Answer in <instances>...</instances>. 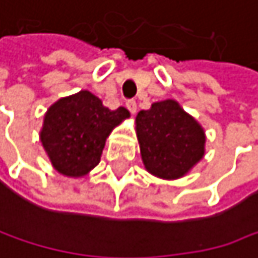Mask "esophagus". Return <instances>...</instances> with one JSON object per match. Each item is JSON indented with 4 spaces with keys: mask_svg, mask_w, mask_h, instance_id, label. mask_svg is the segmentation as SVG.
I'll use <instances>...</instances> for the list:
<instances>
[{
    "mask_svg": "<svg viewBox=\"0 0 258 258\" xmlns=\"http://www.w3.org/2000/svg\"><path fill=\"white\" fill-rule=\"evenodd\" d=\"M126 108L130 110V113L132 114H136V111H138V104H136V101H133V99H130V101H126Z\"/></svg>",
    "mask_w": 258,
    "mask_h": 258,
    "instance_id": "esophagus-1",
    "label": "esophagus"
}]
</instances>
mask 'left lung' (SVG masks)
Listing matches in <instances>:
<instances>
[{
  "mask_svg": "<svg viewBox=\"0 0 258 258\" xmlns=\"http://www.w3.org/2000/svg\"><path fill=\"white\" fill-rule=\"evenodd\" d=\"M136 136L145 169L162 180L187 175L206 154V132L175 99L153 102L136 116Z\"/></svg>",
  "mask_w": 258,
  "mask_h": 258,
  "instance_id": "1",
  "label": "left lung"
}]
</instances>
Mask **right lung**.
Masks as SVG:
<instances>
[{
    "label": "right lung",
    "mask_w": 258,
    "mask_h": 258,
    "mask_svg": "<svg viewBox=\"0 0 258 258\" xmlns=\"http://www.w3.org/2000/svg\"><path fill=\"white\" fill-rule=\"evenodd\" d=\"M128 117L125 107L110 110L92 92L80 90L46 110L39 139L58 174L81 178L99 163L113 128Z\"/></svg>",
    "instance_id": "add662e5"
}]
</instances>
